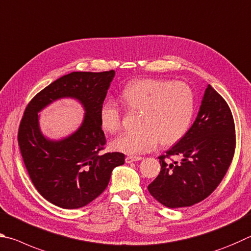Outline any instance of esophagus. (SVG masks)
Segmentation results:
<instances>
[{"label":"esophagus","mask_w":251,"mask_h":251,"mask_svg":"<svg viewBox=\"0 0 251 251\" xmlns=\"http://www.w3.org/2000/svg\"><path fill=\"white\" fill-rule=\"evenodd\" d=\"M140 160H142V156L131 155V156H126V163H132V162L140 161Z\"/></svg>","instance_id":"esophagus-1"}]
</instances>
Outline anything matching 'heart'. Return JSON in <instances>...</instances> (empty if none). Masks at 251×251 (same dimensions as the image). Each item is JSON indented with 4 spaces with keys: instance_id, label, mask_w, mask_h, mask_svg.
<instances>
[{
    "instance_id": "b5f03b06",
    "label": "heart",
    "mask_w": 251,
    "mask_h": 251,
    "mask_svg": "<svg viewBox=\"0 0 251 251\" xmlns=\"http://www.w3.org/2000/svg\"><path fill=\"white\" fill-rule=\"evenodd\" d=\"M123 103L131 112H140L138 130L121 134L111 142L116 151L139 154L151 151L157 143L173 146L187 133L195 112V96L184 82L143 78L128 83L121 92ZM121 109L112 99L105 100L99 110L104 132L121 129Z\"/></svg>"
}]
</instances>
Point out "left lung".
<instances>
[{
  "mask_svg": "<svg viewBox=\"0 0 251 251\" xmlns=\"http://www.w3.org/2000/svg\"><path fill=\"white\" fill-rule=\"evenodd\" d=\"M234 118L223 97L208 85L187 133L161 155V171L148 186L162 205L178 208L200 203L225 176L235 153ZM170 156L179 161L166 162Z\"/></svg>",
  "mask_w": 251,
  "mask_h": 251,
  "instance_id": "8db88e82",
  "label": "left lung"
}]
</instances>
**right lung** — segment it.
Masks as SVG:
<instances>
[{"label":"right lung","instance_id":"obj_1","mask_svg":"<svg viewBox=\"0 0 251 251\" xmlns=\"http://www.w3.org/2000/svg\"><path fill=\"white\" fill-rule=\"evenodd\" d=\"M114 75V70L65 75L38 92L25 109L17 137L21 154L39 194L58 207L88 205L108 186L112 170L125 164L123 153L99 154L105 144L99 110ZM63 98L76 99L85 117L74 134L50 140L41 133L38 113Z\"/></svg>","mask_w":251,"mask_h":251}]
</instances>
